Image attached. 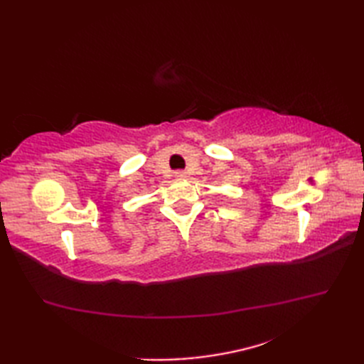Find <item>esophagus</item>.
Instances as JSON below:
<instances>
[{
    "label": "esophagus",
    "mask_w": 364,
    "mask_h": 364,
    "mask_svg": "<svg viewBox=\"0 0 364 364\" xmlns=\"http://www.w3.org/2000/svg\"><path fill=\"white\" fill-rule=\"evenodd\" d=\"M175 176H176V178H186L188 173L184 172V170H178V172H175Z\"/></svg>",
    "instance_id": "1"
}]
</instances>
